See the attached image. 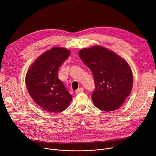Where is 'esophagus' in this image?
Masks as SVG:
<instances>
[{"instance_id":"obj_1","label":"esophagus","mask_w":156,"mask_h":156,"mask_svg":"<svg viewBox=\"0 0 156 156\" xmlns=\"http://www.w3.org/2000/svg\"><path fill=\"white\" fill-rule=\"evenodd\" d=\"M83 91H84V89L83 87H80L78 89V90H76L75 93H76V94H79L80 93H83Z\"/></svg>"}]
</instances>
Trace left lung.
<instances>
[{"instance_id": "obj_1", "label": "left lung", "mask_w": 156, "mask_h": 156, "mask_svg": "<svg viewBox=\"0 0 156 156\" xmlns=\"http://www.w3.org/2000/svg\"><path fill=\"white\" fill-rule=\"evenodd\" d=\"M78 55L93 75L94 105L107 112L119 108L133 86L132 72L128 63L114 52L98 46L83 49Z\"/></svg>"}]
</instances>
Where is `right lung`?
<instances>
[{
  "label": "right lung",
  "instance_id": "right-lung-1",
  "mask_svg": "<svg viewBox=\"0 0 156 156\" xmlns=\"http://www.w3.org/2000/svg\"><path fill=\"white\" fill-rule=\"evenodd\" d=\"M70 53L66 49L53 48L39 56L27 74L26 84L30 96L48 112H63L72 101V96L58 78V69Z\"/></svg>",
  "mask_w": 156,
  "mask_h": 156
}]
</instances>
